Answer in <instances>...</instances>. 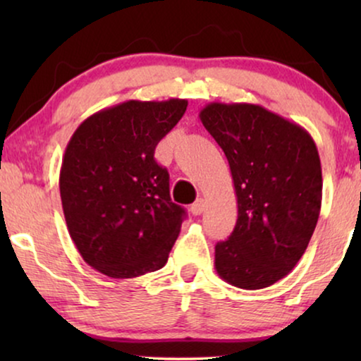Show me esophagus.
<instances>
[{"label": "esophagus", "instance_id": "obj_1", "mask_svg": "<svg viewBox=\"0 0 361 361\" xmlns=\"http://www.w3.org/2000/svg\"><path fill=\"white\" fill-rule=\"evenodd\" d=\"M204 207H205V200L204 199H199V200H195L194 204H192V207H190V214L192 215H200L202 212H204Z\"/></svg>", "mask_w": 361, "mask_h": 361}]
</instances>
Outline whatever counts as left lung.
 Returning <instances> with one entry per match:
<instances>
[{
  "label": "left lung",
  "instance_id": "left-lung-1",
  "mask_svg": "<svg viewBox=\"0 0 361 361\" xmlns=\"http://www.w3.org/2000/svg\"><path fill=\"white\" fill-rule=\"evenodd\" d=\"M200 121L228 159L238 219L215 246V269L241 289H263L299 263L322 205V167L312 136L253 103H209Z\"/></svg>",
  "mask_w": 361,
  "mask_h": 361
}]
</instances>
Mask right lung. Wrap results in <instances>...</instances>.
<instances>
[{"label":"right lung","mask_w":361,"mask_h":361,"mask_svg":"<svg viewBox=\"0 0 361 361\" xmlns=\"http://www.w3.org/2000/svg\"><path fill=\"white\" fill-rule=\"evenodd\" d=\"M187 100H128L80 123L62 157L61 199L83 261L115 279L161 269L185 210L169 195V174L154 159Z\"/></svg>","instance_id":"add662e5"}]
</instances>
